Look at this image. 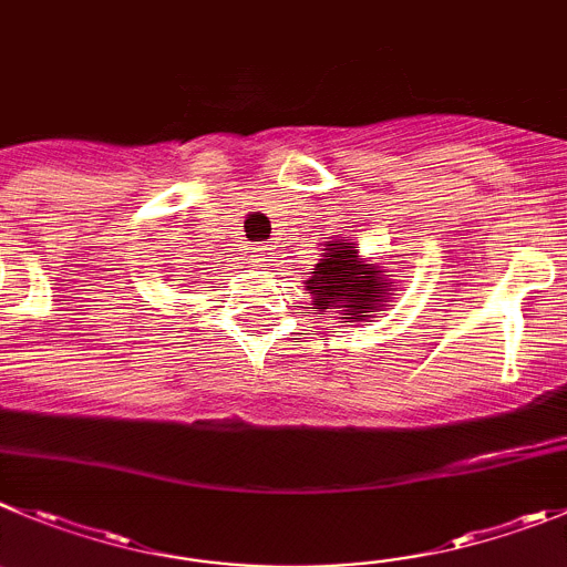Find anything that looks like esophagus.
<instances>
[{
	"instance_id": "obj_1",
	"label": "esophagus",
	"mask_w": 567,
	"mask_h": 567,
	"mask_svg": "<svg viewBox=\"0 0 567 567\" xmlns=\"http://www.w3.org/2000/svg\"><path fill=\"white\" fill-rule=\"evenodd\" d=\"M252 261H256V267H272L275 261L272 244H252Z\"/></svg>"
}]
</instances>
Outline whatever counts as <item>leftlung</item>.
<instances>
[{
    "label": "left lung",
    "mask_w": 567,
    "mask_h": 567,
    "mask_svg": "<svg viewBox=\"0 0 567 567\" xmlns=\"http://www.w3.org/2000/svg\"><path fill=\"white\" fill-rule=\"evenodd\" d=\"M306 289L315 295V309H340L346 323L371 318L368 311L377 309L391 292L379 278V269L362 264L360 252L346 241L326 244L323 258L315 264V272H309Z\"/></svg>",
    "instance_id": "8db88e82"
}]
</instances>
